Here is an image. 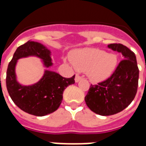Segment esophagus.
I'll return each mask as SVG.
<instances>
[{
    "mask_svg": "<svg viewBox=\"0 0 146 146\" xmlns=\"http://www.w3.org/2000/svg\"><path fill=\"white\" fill-rule=\"evenodd\" d=\"M80 80H81V77L79 75H76V76H75V82L78 83L79 81H80Z\"/></svg>",
    "mask_w": 146,
    "mask_h": 146,
    "instance_id": "34e87169",
    "label": "esophagus"
}]
</instances>
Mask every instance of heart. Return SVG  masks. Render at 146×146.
I'll return each instance as SVG.
<instances>
[{"label": "heart", "mask_w": 146, "mask_h": 146, "mask_svg": "<svg viewBox=\"0 0 146 146\" xmlns=\"http://www.w3.org/2000/svg\"><path fill=\"white\" fill-rule=\"evenodd\" d=\"M72 63L76 70L86 72L88 79L98 83L113 75L118 63L115 54L97 48H84L75 51L72 55Z\"/></svg>", "instance_id": "b5f03b06"}]
</instances>
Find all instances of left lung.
<instances>
[{
    "mask_svg": "<svg viewBox=\"0 0 146 146\" xmlns=\"http://www.w3.org/2000/svg\"><path fill=\"white\" fill-rule=\"evenodd\" d=\"M108 48L121 53L119 62L106 80L91 85L85 96L88 107L96 114L110 116L121 112L134 100L138 85V70L135 53L121 44H110Z\"/></svg>",
    "mask_w": 146,
    "mask_h": 146,
    "instance_id": "8db88e82",
    "label": "left lung"
}]
</instances>
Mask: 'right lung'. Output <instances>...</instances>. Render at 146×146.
I'll list each match as a JSON object with an SVG mask.
<instances>
[{"label": "right lung", "mask_w": 146, "mask_h": 146, "mask_svg": "<svg viewBox=\"0 0 146 146\" xmlns=\"http://www.w3.org/2000/svg\"><path fill=\"white\" fill-rule=\"evenodd\" d=\"M51 51L40 43L27 41L16 49L9 62L6 76V86L11 100L26 113L36 116H46L59 107L65 89L75 83V76L65 78L56 72L45 70L40 80L31 85L18 82L15 66L22 58L35 56L40 58L44 67L52 66Z\"/></svg>", "instance_id": "right-lung-1"}]
</instances>
